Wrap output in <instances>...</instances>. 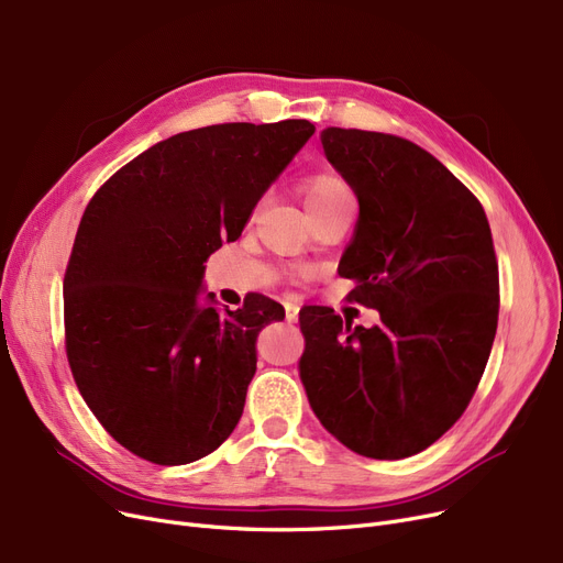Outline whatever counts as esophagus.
Here are the masks:
<instances>
[{"instance_id": "obj_1", "label": "esophagus", "mask_w": 563, "mask_h": 563, "mask_svg": "<svg viewBox=\"0 0 563 563\" xmlns=\"http://www.w3.org/2000/svg\"><path fill=\"white\" fill-rule=\"evenodd\" d=\"M297 317H299V306L297 303H285V320L291 324V322H297Z\"/></svg>"}]
</instances>
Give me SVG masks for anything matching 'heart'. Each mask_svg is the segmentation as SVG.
Segmentation results:
<instances>
[{
	"mask_svg": "<svg viewBox=\"0 0 563 563\" xmlns=\"http://www.w3.org/2000/svg\"><path fill=\"white\" fill-rule=\"evenodd\" d=\"M345 192H350V190L338 177L320 175V177H312L303 184V202L308 207L312 202L329 200V198H335V195H345Z\"/></svg>",
	"mask_w": 563,
	"mask_h": 563,
	"instance_id": "b5f03b06",
	"label": "heart"
}]
</instances>
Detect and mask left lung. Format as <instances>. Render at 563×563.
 <instances>
[{
    "mask_svg": "<svg viewBox=\"0 0 563 563\" xmlns=\"http://www.w3.org/2000/svg\"><path fill=\"white\" fill-rule=\"evenodd\" d=\"M324 156L358 200L338 274L379 327L306 306L299 377L320 423L375 460L417 455L467 409L490 356L499 268L485 211L446 165L405 137L335 129Z\"/></svg>",
    "mask_w": 563,
    "mask_h": 563,
    "instance_id": "obj_1",
    "label": "left lung"
}]
</instances>
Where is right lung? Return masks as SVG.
I'll use <instances>...</instances> for the list:
<instances>
[{"label": "right lung", "instance_id": "right-lung-1", "mask_svg": "<svg viewBox=\"0 0 563 563\" xmlns=\"http://www.w3.org/2000/svg\"><path fill=\"white\" fill-rule=\"evenodd\" d=\"M314 126L218 124L156 142L93 195L64 278L66 354L93 417L131 453L188 464L236 428L274 299L202 297L205 262L236 241Z\"/></svg>", "mask_w": 563, "mask_h": 563}]
</instances>
